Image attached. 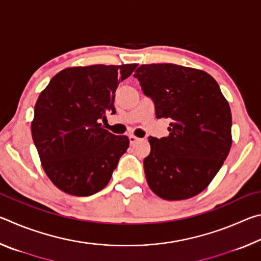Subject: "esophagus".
<instances>
[{
  "label": "esophagus",
  "instance_id": "obj_1",
  "mask_svg": "<svg viewBox=\"0 0 261 261\" xmlns=\"http://www.w3.org/2000/svg\"><path fill=\"white\" fill-rule=\"evenodd\" d=\"M138 140H139V138H137L136 136H134V135H130V136H129V141H130L131 145L137 143V141H138Z\"/></svg>",
  "mask_w": 261,
  "mask_h": 261
}]
</instances>
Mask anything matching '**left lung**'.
I'll list each match as a JSON object with an SVG mask.
<instances>
[{
  "label": "left lung",
  "mask_w": 261,
  "mask_h": 261,
  "mask_svg": "<svg viewBox=\"0 0 261 261\" xmlns=\"http://www.w3.org/2000/svg\"><path fill=\"white\" fill-rule=\"evenodd\" d=\"M134 77L169 135L148 137L144 159L148 187L162 199L183 200L205 190L231 147V112L219 84L201 70L162 63L140 65Z\"/></svg>",
  "instance_id": "left-lung-1"
}]
</instances>
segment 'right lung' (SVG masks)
Here are the masks:
<instances>
[{"label": "right lung", "instance_id": "right-lung-1", "mask_svg": "<svg viewBox=\"0 0 261 261\" xmlns=\"http://www.w3.org/2000/svg\"><path fill=\"white\" fill-rule=\"evenodd\" d=\"M136 64L68 68L50 79L34 107L32 138L48 177L65 193L92 196L108 184L129 147L126 136L105 130L116 113L115 92Z\"/></svg>", "mask_w": 261, "mask_h": 261}]
</instances>
